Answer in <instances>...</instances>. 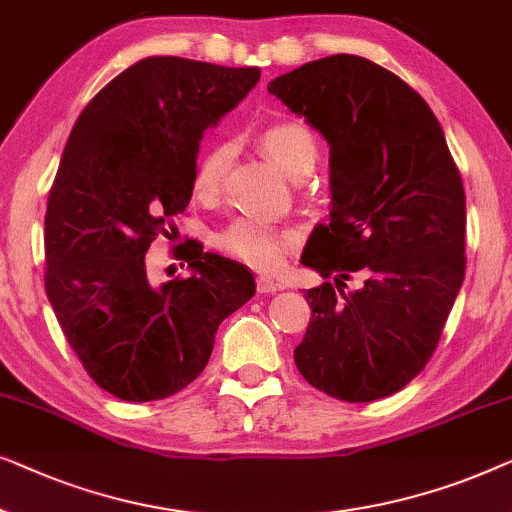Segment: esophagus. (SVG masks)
Here are the masks:
<instances>
[{"label":"esophagus","mask_w":512,"mask_h":512,"mask_svg":"<svg viewBox=\"0 0 512 512\" xmlns=\"http://www.w3.org/2000/svg\"><path fill=\"white\" fill-rule=\"evenodd\" d=\"M278 290H280V283H276V280H273V278H266V276H259L257 278V292L273 294V292H278Z\"/></svg>","instance_id":"obj_1"}]
</instances>
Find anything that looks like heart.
<instances>
[{
    "mask_svg": "<svg viewBox=\"0 0 512 512\" xmlns=\"http://www.w3.org/2000/svg\"><path fill=\"white\" fill-rule=\"evenodd\" d=\"M259 146L292 178L306 176L318 162V139L299 120L269 122L259 132ZM232 155L234 150L229 143H211L201 150L192 169V192L199 199L211 201L222 192ZM215 243L227 255L241 259L253 269L276 271L292 250L294 236L290 232H280L262 220L239 218L222 229Z\"/></svg>",
    "mask_w": 512,
    "mask_h": 512,
    "instance_id": "obj_1",
    "label": "heart"
}]
</instances>
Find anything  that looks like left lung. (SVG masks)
Returning a JSON list of instances; mask_svg holds the SVG:
<instances>
[{
	"label": "left lung",
	"mask_w": 512,
	"mask_h": 512,
	"mask_svg": "<svg viewBox=\"0 0 512 512\" xmlns=\"http://www.w3.org/2000/svg\"><path fill=\"white\" fill-rule=\"evenodd\" d=\"M269 92L329 143V225L301 264L336 287L306 290L313 318L294 364L334 399L390 397L427 366L464 283L462 176L429 104L366 57L308 62ZM352 272L365 285L343 293Z\"/></svg>",
	"instance_id": "1"
}]
</instances>
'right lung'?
Here are the masks:
<instances>
[{
  "instance_id": "1",
  "label": "right lung",
  "mask_w": 512,
  "mask_h": 512,
  "mask_svg": "<svg viewBox=\"0 0 512 512\" xmlns=\"http://www.w3.org/2000/svg\"><path fill=\"white\" fill-rule=\"evenodd\" d=\"M257 67L146 57L78 115L48 194L46 294L90 378L122 401H157L204 371L215 331L255 294L246 266L199 241L192 273L153 285L146 253L192 199L204 129L259 81ZM183 266V264H181Z\"/></svg>"
}]
</instances>
